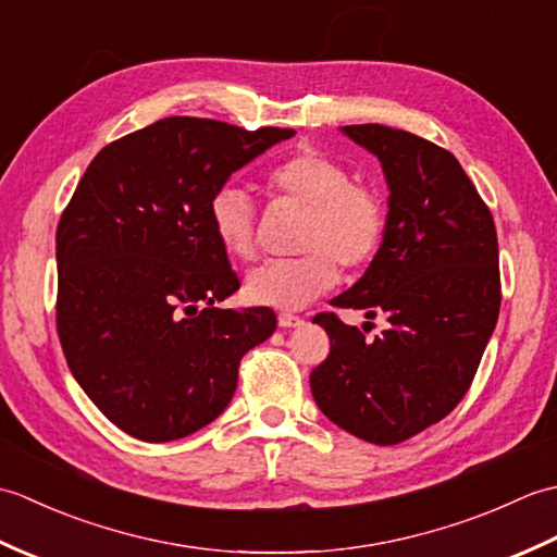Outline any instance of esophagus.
I'll return each mask as SVG.
<instances>
[{"mask_svg":"<svg viewBox=\"0 0 557 557\" xmlns=\"http://www.w3.org/2000/svg\"><path fill=\"white\" fill-rule=\"evenodd\" d=\"M277 323H280V327H299L304 321L299 315H294V313H280L277 315Z\"/></svg>","mask_w":557,"mask_h":557,"instance_id":"34e87169","label":"esophagus"}]
</instances>
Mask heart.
<instances>
[{
    "mask_svg": "<svg viewBox=\"0 0 557 557\" xmlns=\"http://www.w3.org/2000/svg\"><path fill=\"white\" fill-rule=\"evenodd\" d=\"M268 188L306 206L297 258L268 260L246 275V297L260 306L297 311L323 297L339 268L369 263L385 232V203L371 184L351 182L345 164L318 150H299L268 174ZM212 234L232 258L256 251V208L239 186H222L208 206Z\"/></svg>",
    "mask_w": 557,
    "mask_h": 557,
    "instance_id": "b5f03b06",
    "label": "heart"
}]
</instances>
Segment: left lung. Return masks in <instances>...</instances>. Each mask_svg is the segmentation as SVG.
Listing matches in <instances>:
<instances>
[{
  "instance_id": "left-lung-1",
  "label": "left lung",
  "mask_w": 557,
  "mask_h": 557,
  "mask_svg": "<svg viewBox=\"0 0 557 557\" xmlns=\"http://www.w3.org/2000/svg\"><path fill=\"white\" fill-rule=\"evenodd\" d=\"M339 132L377 158L389 196L381 248L330 304L383 313L389 327L366 339L335 313L315 315L330 354L311 393L339 429L397 445L445 419L474 381L500 311L498 236L453 152L381 124Z\"/></svg>"
}]
</instances>
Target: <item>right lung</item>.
<instances>
[{
  "instance_id": "add662e5",
  "label": "right lung",
  "mask_w": 557,
  "mask_h": 557,
  "mask_svg": "<svg viewBox=\"0 0 557 557\" xmlns=\"http://www.w3.org/2000/svg\"><path fill=\"white\" fill-rule=\"evenodd\" d=\"M292 128L168 116L104 146L57 227V330L76 383L146 443L215 421L272 309H218L239 289L208 206Z\"/></svg>"
}]
</instances>
